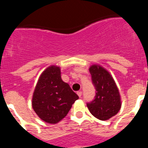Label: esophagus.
<instances>
[{"label": "esophagus", "mask_w": 148, "mask_h": 148, "mask_svg": "<svg viewBox=\"0 0 148 148\" xmlns=\"http://www.w3.org/2000/svg\"><path fill=\"white\" fill-rule=\"evenodd\" d=\"M77 94H78V96H79V97H82V91H78V92H77Z\"/></svg>", "instance_id": "obj_1"}]
</instances>
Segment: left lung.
I'll return each instance as SVG.
<instances>
[{"label":"left lung","instance_id":"obj_1","mask_svg":"<svg viewBox=\"0 0 148 148\" xmlns=\"http://www.w3.org/2000/svg\"><path fill=\"white\" fill-rule=\"evenodd\" d=\"M89 70L96 92L94 100L87 104V108L95 118L102 121L108 120L121 109L119 89L112 75L101 66L93 64Z\"/></svg>","mask_w":148,"mask_h":148}]
</instances>
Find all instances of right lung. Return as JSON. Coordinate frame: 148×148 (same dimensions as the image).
Masks as SVG:
<instances>
[{
  "instance_id": "1",
  "label": "right lung",
  "mask_w": 148,
  "mask_h": 148,
  "mask_svg": "<svg viewBox=\"0 0 148 148\" xmlns=\"http://www.w3.org/2000/svg\"><path fill=\"white\" fill-rule=\"evenodd\" d=\"M77 99L78 95L61 79L59 66L52 65L39 77L32 95V106L40 119L56 124L67 115Z\"/></svg>"
}]
</instances>
